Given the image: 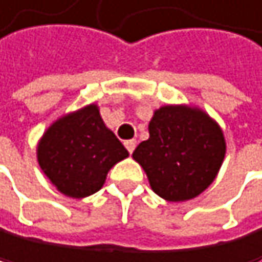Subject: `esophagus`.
Instances as JSON below:
<instances>
[{"instance_id":"obj_1","label":"esophagus","mask_w":262,"mask_h":262,"mask_svg":"<svg viewBox=\"0 0 262 262\" xmlns=\"http://www.w3.org/2000/svg\"><path fill=\"white\" fill-rule=\"evenodd\" d=\"M135 146H137V140H127V142H125V148L128 150V153H130V155L134 153Z\"/></svg>"}]
</instances>
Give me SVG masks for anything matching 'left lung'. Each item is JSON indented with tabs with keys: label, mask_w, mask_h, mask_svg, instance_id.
Here are the masks:
<instances>
[{
	"label": "left lung",
	"mask_w": 262,
	"mask_h": 262,
	"mask_svg": "<svg viewBox=\"0 0 262 262\" xmlns=\"http://www.w3.org/2000/svg\"><path fill=\"white\" fill-rule=\"evenodd\" d=\"M150 138L134 151L155 194L169 202L194 199L225 158V137L209 114L191 105H163L148 124Z\"/></svg>",
	"instance_id": "obj_1"
}]
</instances>
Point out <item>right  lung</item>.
Listing matches in <instances>:
<instances>
[{
	"instance_id": "add662e5",
	"label": "right lung",
	"mask_w": 262,
	"mask_h": 262,
	"mask_svg": "<svg viewBox=\"0 0 262 262\" xmlns=\"http://www.w3.org/2000/svg\"><path fill=\"white\" fill-rule=\"evenodd\" d=\"M128 157L105 127L96 104L60 117L37 145V161L50 183L73 199L98 192L109 169Z\"/></svg>"
}]
</instances>
